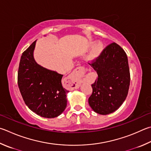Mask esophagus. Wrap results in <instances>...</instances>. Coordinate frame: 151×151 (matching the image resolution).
I'll return each instance as SVG.
<instances>
[{"mask_svg": "<svg viewBox=\"0 0 151 151\" xmlns=\"http://www.w3.org/2000/svg\"><path fill=\"white\" fill-rule=\"evenodd\" d=\"M84 69V67H78V68H76V69L75 70V73H74V75H81V73L83 72V70ZM86 70L90 71L91 69H90V68L89 67H87V68H86ZM75 88H76V87H75Z\"/></svg>", "mask_w": 151, "mask_h": 151, "instance_id": "obj_1", "label": "esophagus"}]
</instances>
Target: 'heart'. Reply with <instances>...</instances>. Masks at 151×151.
<instances>
[{"label":"heart","mask_w":151,"mask_h":151,"mask_svg":"<svg viewBox=\"0 0 151 151\" xmlns=\"http://www.w3.org/2000/svg\"><path fill=\"white\" fill-rule=\"evenodd\" d=\"M104 49V44L102 42H97L93 45V47L89 53V58L90 59H94L97 58L102 53Z\"/></svg>","instance_id":"heart-1"}]
</instances>
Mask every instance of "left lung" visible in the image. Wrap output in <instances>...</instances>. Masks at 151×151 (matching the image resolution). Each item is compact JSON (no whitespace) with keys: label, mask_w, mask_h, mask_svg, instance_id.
Here are the masks:
<instances>
[{"label":"left lung","mask_w":151,"mask_h":151,"mask_svg":"<svg viewBox=\"0 0 151 151\" xmlns=\"http://www.w3.org/2000/svg\"><path fill=\"white\" fill-rule=\"evenodd\" d=\"M96 71L98 80L92 84L88 103L96 113L108 115L117 110L126 99L130 84L127 55L116 43L104 49L90 64Z\"/></svg>","instance_id":"obj_1"}]
</instances>
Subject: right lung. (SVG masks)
Here are the masks:
<instances>
[{"label": "right lung", "mask_w": 151, "mask_h": 151, "mask_svg": "<svg viewBox=\"0 0 151 151\" xmlns=\"http://www.w3.org/2000/svg\"><path fill=\"white\" fill-rule=\"evenodd\" d=\"M36 40L21 56L18 84L26 106L38 116L54 118L61 115L67 104L68 90L62 86L63 75L47 69L35 61Z\"/></svg>", "instance_id": "1"}]
</instances>
